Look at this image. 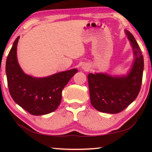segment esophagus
I'll list each match as a JSON object with an SVG mask.
<instances>
[{"label":"esophagus","instance_id":"esophagus-1","mask_svg":"<svg viewBox=\"0 0 152 152\" xmlns=\"http://www.w3.org/2000/svg\"><path fill=\"white\" fill-rule=\"evenodd\" d=\"M82 69H84V70H86V71H87V70H89V67L87 65H82Z\"/></svg>","mask_w":152,"mask_h":152}]
</instances>
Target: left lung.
Segmentation results:
<instances>
[{"instance_id":"left-lung-1","label":"left lung","mask_w":152,"mask_h":152,"mask_svg":"<svg viewBox=\"0 0 152 152\" xmlns=\"http://www.w3.org/2000/svg\"><path fill=\"white\" fill-rule=\"evenodd\" d=\"M134 54L130 72L123 76L104 73L88 75L91 103L97 111L118 113L126 109L138 96L142 84L144 59L138 43L132 33L125 30Z\"/></svg>"}]
</instances>
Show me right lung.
Segmentation results:
<instances>
[{"mask_svg":"<svg viewBox=\"0 0 152 152\" xmlns=\"http://www.w3.org/2000/svg\"><path fill=\"white\" fill-rule=\"evenodd\" d=\"M18 37L14 41L6 61L5 71L10 95L15 102L34 115H45L57 109L61 92L77 69L57 72L43 78L24 73L17 61Z\"/></svg>","mask_w":152,"mask_h":152,"instance_id":"right-lung-1","label":"right lung"}]
</instances>
